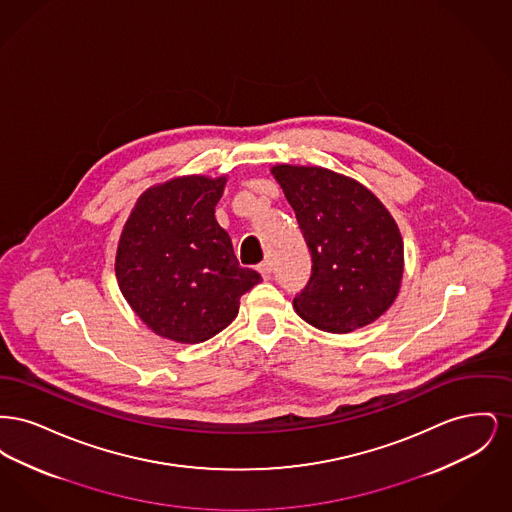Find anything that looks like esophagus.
<instances>
[{
    "instance_id": "esophagus-1",
    "label": "esophagus",
    "mask_w": 512,
    "mask_h": 512,
    "mask_svg": "<svg viewBox=\"0 0 512 512\" xmlns=\"http://www.w3.org/2000/svg\"><path fill=\"white\" fill-rule=\"evenodd\" d=\"M259 272H261L263 280H270V274H272V265H270L268 261L261 263V265H259Z\"/></svg>"
}]
</instances>
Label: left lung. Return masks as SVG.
<instances>
[{
	"label": "left lung",
	"mask_w": 512,
	"mask_h": 512,
	"mask_svg": "<svg viewBox=\"0 0 512 512\" xmlns=\"http://www.w3.org/2000/svg\"><path fill=\"white\" fill-rule=\"evenodd\" d=\"M295 211L313 257L293 309L311 326L347 334L382 317L397 297L403 238L386 205L361 182L324 167L270 169Z\"/></svg>",
	"instance_id": "8db88e82"
}]
</instances>
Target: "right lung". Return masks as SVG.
I'll use <instances>...</instances> for the list:
<instances>
[{
	"label": "right lung",
	"mask_w": 512,
	"mask_h": 512,
	"mask_svg": "<svg viewBox=\"0 0 512 512\" xmlns=\"http://www.w3.org/2000/svg\"><path fill=\"white\" fill-rule=\"evenodd\" d=\"M226 186L188 174L151 186L124 222L115 274L124 299L149 330L178 343L217 336L240 311V297L261 282L242 268L215 219Z\"/></svg>",
	"instance_id": "1"
}]
</instances>
